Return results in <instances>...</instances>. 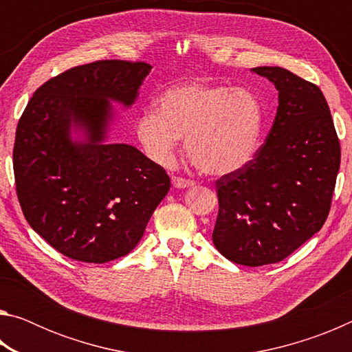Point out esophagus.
Segmentation results:
<instances>
[{"label":"esophagus","mask_w":352,"mask_h":352,"mask_svg":"<svg viewBox=\"0 0 352 352\" xmlns=\"http://www.w3.org/2000/svg\"><path fill=\"white\" fill-rule=\"evenodd\" d=\"M172 184H174V186L178 188V189H184V188L194 186V182L192 180H188V178L174 175V177H172Z\"/></svg>","instance_id":"obj_1"}]
</instances>
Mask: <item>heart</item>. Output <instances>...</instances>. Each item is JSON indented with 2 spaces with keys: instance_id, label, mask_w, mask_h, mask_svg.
<instances>
[{
  "instance_id": "heart-1",
  "label": "heart",
  "mask_w": 352,
  "mask_h": 352,
  "mask_svg": "<svg viewBox=\"0 0 352 352\" xmlns=\"http://www.w3.org/2000/svg\"><path fill=\"white\" fill-rule=\"evenodd\" d=\"M264 107L247 88L206 82L170 87L155 100V111H142L135 133L155 163H170L184 138L186 153L200 172L223 177L239 172L258 151Z\"/></svg>"
}]
</instances>
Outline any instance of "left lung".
<instances>
[{
  "instance_id": "1",
  "label": "left lung",
  "mask_w": 352,
  "mask_h": 352,
  "mask_svg": "<svg viewBox=\"0 0 352 352\" xmlns=\"http://www.w3.org/2000/svg\"><path fill=\"white\" fill-rule=\"evenodd\" d=\"M253 71L275 83L276 118L252 162L216 182L212 242L228 261L259 267L285 259L324 225L340 142L315 83L279 67Z\"/></svg>"
}]
</instances>
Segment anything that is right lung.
<instances>
[{"label":"right lung","mask_w":352,"mask_h":352,"mask_svg":"<svg viewBox=\"0 0 352 352\" xmlns=\"http://www.w3.org/2000/svg\"><path fill=\"white\" fill-rule=\"evenodd\" d=\"M152 67L98 60L37 88L16 126V197L35 233L74 261L104 264L138 245L170 178L129 144H105L110 100L132 105ZM71 123L89 132L71 143Z\"/></svg>","instance_id":"1"}]
</instances>
